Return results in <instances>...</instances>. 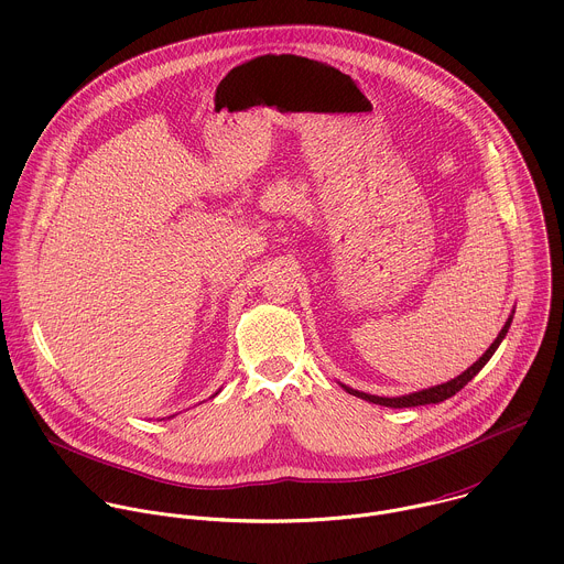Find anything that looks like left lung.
Segmentation results:
<instances>
[{
    "mask_svg": "<svg viewBox=\"0 0 564 564\" xmlns=\"http://www.w3.org/2000/svg\"><path fill=\"white\" fill-rule=\"evenodd\" d=\"M511 321H513V310H511V314H509V318L505 321V325H502V329L498 332V336H496V340L487 347V351L471 365V367H467L463 373H458L456 379H452V381H447V383H441V386H434V388H427V390H419V392H412V394H405V397H392V399H388V397H373V394H365V392H358V390H351V388H347V386H343L340 383V388L347 392V394H351V397H356V399H362V401H367V403H373V405H383V408H394V410H403V408H419V405H436V403H443V401H447V399H452L456 392H460L474 377L476 373L487 365V360L494 356V351L498 349V345L502 343V338L507 336V332H509V325H511Z\"/></svg>",
    "mask_w": 564,
    "mask_h": 564,
    "instance_id": "obj_1",
    "label": "left lung"
}]
</instances>
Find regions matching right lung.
<instances>
[{
  "label": "right lung",
  "instance_id": "1",
  "mask_svg": "<svg viewBox=\"0 0 564 564\" xmlns=\"http://www.w3.org/2000/svg\"><path fill=\"white\" fill-rule=\"evenodd\" d=\"M217 394H219V392H217ZM217 394H213V397H210V399H215V397H217Z\"/></svg>",
  "mask_w": 564,
  "mask_h": 564
}]
</instances>
